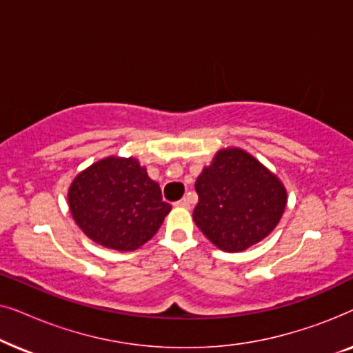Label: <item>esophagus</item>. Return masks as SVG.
Listing matches in <instances>:
<instances>
[{"instance_id":"esophagus-1","label":"esophagus","mask_w":353,"mask_h":353,"mask_svg":"<svg viewBox=\"0 0 353 353\" xmlns=\"http://www.w3.org/2000/svg\"><path fill=\"white\" fill-rule=\"evenodd\" d=\"M178 207H185V209H190V199L188 197H183V199H180L176 202Z\"/></svg>"}]
</instances>
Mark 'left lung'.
Wrapping results in <instances>:
<instances>
[{
    "label": "left lung",
    "instance_id": "1",
    "mask_svg": "<svg viewBox=\"0 0 353 353\" xmlns=\"http://www.w3.org/2000/svg\"><path fill=\"white\" fill-rule=\"evenodd\" d=\"M194 188L199 202L192 219L225 252H241L267 238L288 202L279 178L239 148L216 152Z\"/></svg>",
    "mask_w": 353,
    "mask_h": 353
}]
</instances>
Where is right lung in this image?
<instances>
[{
  "label": "right lung",
  "instance_id": "add662e5",
  "mask_svg": "<svg viewBox=\"0 0 353 353\" xmlns=\"http://www.w3.org/2000/svg\"><path fill=\"white\" fill-rule=\"evenodd\" d=\"M69 209L80 230L104 248H141L172 210L133 157H105L80 172L69 188Z\"/></svg>",
  "mask_w": 353,
  "mask_h": 353
}]
</instances>
